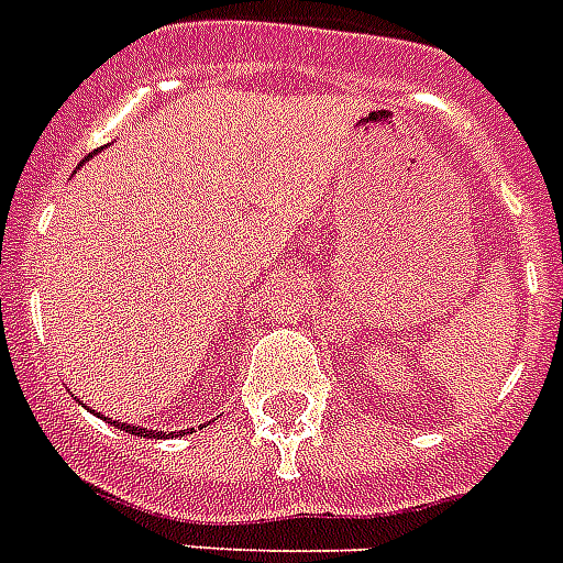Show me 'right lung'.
<instances>
[{"instance_id": "1", "label": "right lung", "mask_w": 563, "mask_h": 563, "mask_svg": "<svg viewBox=\"0 0 563 563\" xmlns=\"http://www.w3.org/2000/svg\"><path fill=\"white\" fill-rule=\"evenodd\" d=\"M117 429H125V432L136 434V438H165V432H154V429H136V427H125V423H117ZM177 432H172V438ZM183 434H186V429H183Z\"/></svg>"}]
</instances>
